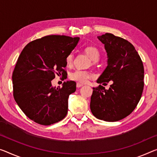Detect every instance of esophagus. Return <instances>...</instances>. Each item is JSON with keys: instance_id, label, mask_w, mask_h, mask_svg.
<instances>
[{"instance_id": "34e87169", "label": "esophagus", "mask_w": 157, "mask_h": 157, "mask_svg": "<svg viewBox=\"0 0 157 157\" xmlns=\"http://www.w3.org/2000/svg\"><path fill=\"white\" fill-rule=\"evenodd\" d=\"M83 84H81V83H76V87H77V88H81V87H82V86H83Z\"/></svg>"}]
</instances>
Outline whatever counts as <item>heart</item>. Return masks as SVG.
I'll return each instance as SVG.
<instances>
[{
	"label": "heart",
	"mask_w": 157,
	"mask_h": 157,
	"mask_svg": "<svg viewBox=\"0 0 157 157\" xmlns=\"http://www.w3.org/2000/svg\"><path fill=\"white\" fill-rule=\"evenodd\" d=\"M85 52L88 55L89 57L94 62H97L100 59V53L98 48L94 46H88L86 48ZM73 62V55L71 53L68 55L66 57V63L67 65H71ZM91 74L90 72L81 70V69H76L72 72L70 74V78L71 80L75 81L79 83H84L88 81V79L91 78Z\"/></svg>",
	"instance_id": "1"
}]
</instances>
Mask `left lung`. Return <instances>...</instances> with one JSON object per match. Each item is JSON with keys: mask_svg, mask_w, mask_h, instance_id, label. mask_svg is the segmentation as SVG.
<instances>
[{"mask_svg": "<svg viewBox=\"0 0 157 157\" xmlns=\"http://www.w3.org/2000/svg\"><path fill=\"white\" fill-rule=\"evenodd\" d=\"M98 38L105 45L107 66L97 80L105 85L93 88L90 110L98 119L114 122L124 119L135 109L144 88V67L133 45L124 38L107 33Z\"/></svg>", "mask_w": 157, "mask_h": 157, "instance_id": "8db88e82", "label": "left lung"}]
</instances>
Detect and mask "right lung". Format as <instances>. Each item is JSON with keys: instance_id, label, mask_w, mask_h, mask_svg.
Wrapping results in <instances>:
<instances>
[{"instance_id": "right-lung-1", "label": "right lung", "mask_w": 157, "mask_h": 157, "mask_svg": "<svg viewBox=\"0 0 157 157\" xmlns=\"http://www.w3.org/2000/svg\"><path fill=\"white\" fill-rule=\"evenodd\" d=\"M78 40V37L46 36L28 43L20 55L12 77L13 96L26 117L37 124L48 126L66 117L76 82H64L57 88L51 82L56 74H67L66 57Z\"/></svg>"}]
</instances>
